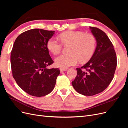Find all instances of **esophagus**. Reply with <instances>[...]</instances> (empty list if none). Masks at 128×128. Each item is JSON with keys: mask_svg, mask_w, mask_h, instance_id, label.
<instances>
[{"mask_svg": "<svg viewBox=\"0 0 128 128\" xmlns=\"http://www.w3.org/2000/svg\"><path fill=\"white\" fill-rule=\"evenodd\" d=\"M60 72H64V71H66L67 70V68H60Z\"/></svg>", "mask_w": 128, "mask_h": 128, "instance_id": "esophagus-1", "label": "esophagus"}]
</instances>
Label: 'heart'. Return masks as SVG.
<instances>
[{"label":"heart","instance_id":"1","mask_svg":"<svg viewBox=\"0 0 128 128\" xmlns=\"http://www.w3.org/2000/svg\"><path fill=\"white\" fill-rule=\"evenodd\" d=\"M59 38L62 44H70V45L68 49L69 54L60 55L56 59L58 67L68 68L76 64L79 60L82 63L86 62L94 55L96 39L92 34L69 30L61 34ZM46 46L48 51L55 55L59 54L62 48V44L54 37L49 38Z\"/></svg>","mask_w":128,"mask_h":128}]
</instances>
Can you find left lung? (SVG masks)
<instances>
[{
    "instance_id": "obj_1",
    "label": "left lung",
    "mask_w": 128,
    "mask_h": 128,
    "mask_svg": "<svg viewBox=\"0 0 128 128\" xmlns=\"http://www.w3.org/2000/svg\"><path fill=\"white\" fill-rule=\"evenodd\" d=\"M90 28L97 42L95 52L86 64L76 68L77 76L72 82L77 92L88 96L105 90L113 78L117 66L114 46L107 34L96 27Z\"/></svg>"
}]
</instances>
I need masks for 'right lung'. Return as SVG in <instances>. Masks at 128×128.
<instances>
[{"mask_svg":"<svg viewBox=\"0 0 128 128\" xmlns=\"http://www.w3.org/2000/svg\"><path fill=\"white\" fill-rule=\"evenodd\" d=\"M54 31L33 29L21 34L11 51L12 75L18 86L27 94L40 97L54 88L59 68L48 69L54 61L46 43Z\"/></svg>","mask_w":128,"mask_h":128,"instance_id":"obj_1","label":"right lung"}]
</instances>
